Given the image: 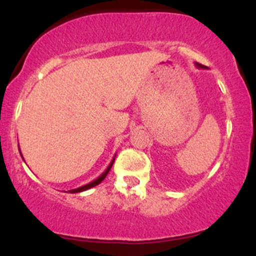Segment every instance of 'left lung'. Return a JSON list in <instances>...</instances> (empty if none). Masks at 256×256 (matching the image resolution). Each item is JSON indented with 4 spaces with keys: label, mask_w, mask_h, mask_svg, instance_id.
I'll use <instances>...</instances> for the list:
<instances>
[{
    "label": "left lung",
    "mask_w": 256,
    "mask_h": 256,
    "mask_svg": "<svg viewBox=\"0 0 256 256\" xmlns=\"http://www.w3.org/2000/svg\"><path fill=\"white\" fill-rule=\"evenodd\" d=\"M195 64H196V67H198V68H207V67L204 66V64H198V62H196Z\"/></svg>",
    "instance_id": "8db88e82"
}]
</instances>
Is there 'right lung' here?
I'll return each instance as SVG.
<instances>
[{"mask_svg": "<svg viewBox=\"0 0 256 256\" xmlns=\"http://www.w3.org/2000/svg\"><path fill=\"white\" fill-rule=\"evenodd\" d=\"M19 152H20V148H19ZM20 155H22V152H20ZM114 160H116V156L113 158V160L110 161V166L107 167V170H106V171L102 173L101 176H100V177H98L95 179V180H92V182H90L89 184H85V185H83V186H79V188H77V189H72V190H68V192H71V194H76V192H85V190H88V189H91V188H94V186H96V185H98L100 183H101L102 180H104V179L106 178V176L108 174V172L110 171V168H112V166H113V164H114ZM25 161V160H24Z\"/></svg>", "mask_w": 256, "mask_h": 256, "instance_id": "add662e5", "label": "right lung"}]
</instances>
